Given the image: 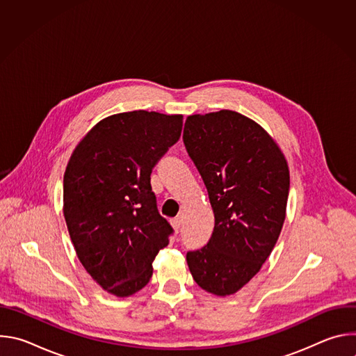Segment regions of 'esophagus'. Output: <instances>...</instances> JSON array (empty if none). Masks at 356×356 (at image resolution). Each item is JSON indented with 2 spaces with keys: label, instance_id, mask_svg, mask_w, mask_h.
Listing matches in <instances>:
<instances>
[{
  "label": "esophagus",
  "instance_id": "esophagus-1",
  "mask_svg": "<svg viewBox=\"0 0 356 356\" xmlns=\"http://www.w3.org/2000/svg\"><path fill=\"white\" fill-rule=\"evenodd\" d=\"M170 222H172V227L175 228V231H176V232H179V231H180V228H181V220H180V217L173 218Z\"/></svg>",
  "mask_w": 356,
  "mask_h": 356
}]
</instances>
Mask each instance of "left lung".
Returning <instances> with one entry per match:
<instances>
[{"label":"left lung","instance_id":"1","mask_svg":"<svg viewBox=\"0 0 356 356\" xmlns=\"http://www.w3.org/2000/svg\"><path fill=\"white\" fill-rule=\"evenodd\" d=\"M183 142L216 218L207 245L187 252V265L202 290L229 296L261 270L277 242L290 187L287 161L259 124L229 110L187 117Z\"/></svg>","mask_w":356,"mask_h":356}]
</instances>
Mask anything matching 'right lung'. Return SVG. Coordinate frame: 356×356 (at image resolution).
I'll return each instance as SVG.
<instances>
[{
    "instance_id": "obj_1",
    "label": "right lung",
    "mask_w": 356,
    "mask_h": 356,
    "mask_svg": "<svg viewBox=\"0 0 356 356\" xmlns=\"http://www.w3.org/2000/svg\"><path fill=\"white\" fill-rule=\"evenodd\" d=\"M183 115L131 111L95 124L74 147L63 177V214L77 258L92 280L129 297L152 277L173 232L156 207L150 173L179 140Z\"/></svg>"
}]
</instances>
